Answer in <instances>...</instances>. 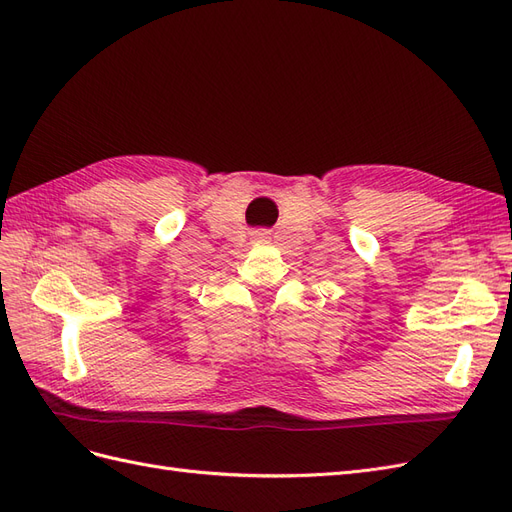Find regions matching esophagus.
I'll list each match as a JSON object with an SVG mask.
<instances>
[{"label": "esophagus", "mask_w": 512, "mask_h": 512, "mask_svg": "<svg viewBox=\"0 0 512 512\" xmlns=\"http://www.w3.org/2000/svg\"><path fill=\"white\" fill-rule=\"evenodd\" d=\"M252 239L254 241H265L267 239V232L265 230H256V232H252Z\"/></svg>", "instance_id": "34e87169"}]
</instances>
